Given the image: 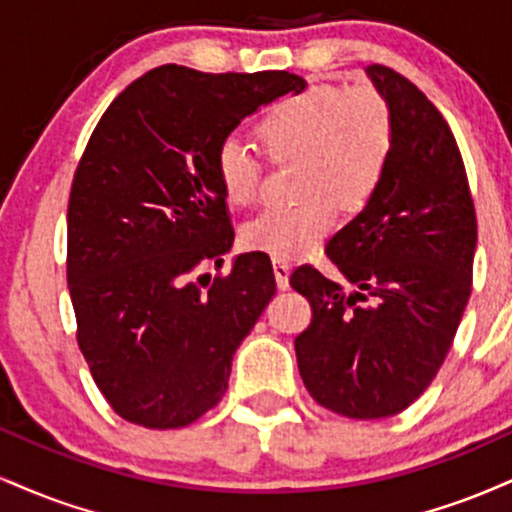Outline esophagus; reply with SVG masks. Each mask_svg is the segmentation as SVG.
<instances>
[{
  "mask_svg": "<svg viewBox=\"0 0 512 512\" xmlns=\"http://www.w3.org/2000/svg\"><path fill=\"white\" fill-rule=\"evenodd\" d=\"M274 276H276V286H279L281 291H286L288 276H291V264L283 260H274Z\"/></svg>",
  "mask_w": 512,
  "mask_h": 512,
  "instance_id": "1",
  "label": "esophagus"
}]
</instances>
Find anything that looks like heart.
Masks as SVG:
<instances>
[{
    "instance_id": "1",
    "label": "heart",
    "mask_w": 512,
    "mask_h": 512,
    "mask_svg": "<svg viewBox=\"0 0 512 512\" xmlns=\"http://www.w3.org/2000/svg\"><path fill=\"white\" fill-rule=\"evenodd\" d=\"M393 114L379 90L357 85H310L276 102L257 126L272 159H300V190L293 207H269L240 231L248 250L272 260H295L317 248L336 224L338 207L357 212L372 200L393 152ZM221 193L233 207H250L262 193L260 159L238 138L217 147Z\"/></svg>"
}]
</instances>
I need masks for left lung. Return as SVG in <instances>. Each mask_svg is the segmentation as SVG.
<instances>
[{"label":"left lung","instance_id":"left-lung-1","mask_svg":"<svg viewBox=\"0 0 512 512\" xmlns=\"http://www.w3.org/2000/svg\"><path fill=\"white\" fill-rule=\"evenodd\" d=\"M365 71L396 135L379 190L326 243L350 291L310 264L291 286L312 305L295 338L310 396L343 417L381 420L415 403L451 350L470 300L477 217L439 109L393 69Z\"/></svg>","mask_w":512,"mask_h":512}]
</instances>
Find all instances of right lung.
I'll use <instances>...</instances> for the list:
<instances>
[{
  "label": "right lung",
  "mask_w": 512,
  "mask_h": 512,
  "mask_svg": "<svg viewBox=\"0 0 512 512\" xmlns=\"http://www.w3.org/2000/svg\"><path fill=\"white\" fill-rule=\"evenodd\" d=\"M288 71L202 73L166 64L128 85L97 123L69 200L66 279L78 346L123 420L178 429L229 389L231 360L276 293L264 252L221 262L233 226L217 147L245 116L305 90Z\"/></svg>",
  "instance_id": "add662e5"
}]
</instances>
